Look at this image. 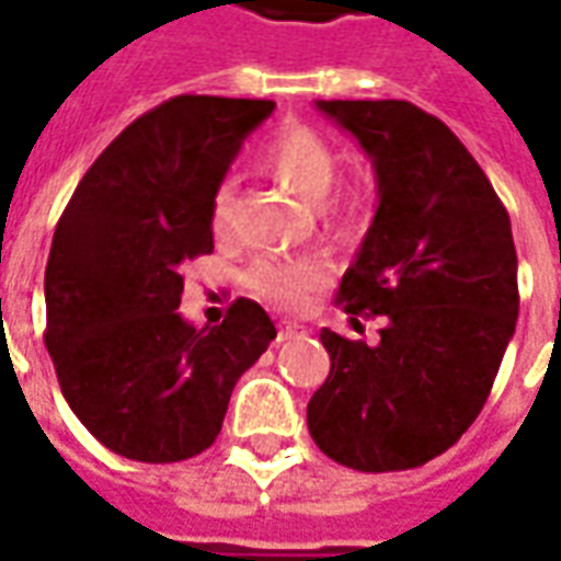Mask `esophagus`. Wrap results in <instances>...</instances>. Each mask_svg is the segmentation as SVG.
Listing matches in <instances>:
<instances>
[{"label": "esophagus", "instance_id": "esophagus-1", "mask_svg": "<svg viewBox=\"0 0 561 561\" xmlns=\"http://www.w3.org/2000/svg\"><path fill=\"white\" fill-rule=\"evenodd\" d=\"M297 336H306V330L300 328V324H294V321H282V324H279V342L297 340Z\"/></svg>", "mask_w": 561, "mask_h": 561}]
</instances>
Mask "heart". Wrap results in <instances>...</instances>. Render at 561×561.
<instances>
[{"label": "heart", "mask_w": 561, "mask_h": 561, "mask_svg": "<svg viewBox=\"0 0 561 561\" xmlns=\"http://www.w3.org/2000/svg\"><path fill=\"white\" fill-rule=\"evenodd\" d=\"M261 164L270 176L288 185L304 201H321L336 176V149L318 128L304 123H285L276 128L261 149ZM366 185L348 180L336 195L324 201L321 216L328 228L340 237H354L366 225ZM209 228L216 240H228L233 228V185L219 183L209 201ZM330 279V264L318 255L279 257L264 255L249 267V288L261 300L282 309H304Z\"/></svg>", "instance_id": "b5f03b06"}]
</instances>
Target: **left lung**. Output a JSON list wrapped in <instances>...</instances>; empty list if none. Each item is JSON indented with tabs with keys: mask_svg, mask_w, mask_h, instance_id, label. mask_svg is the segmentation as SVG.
<instances>
[{
	"mask_svg": "<svg viewBox=\"0 0 561 561\" xmlns=\"http://www.w3.org/2000/svg\"><path fill=\"white\" fill-rule=\"evenodd\" d=\"M373 159L376 219L345 270V312L381 340L321 330L330 376L306 423L357 471L417 469L481 414L519 312L511 219L471 152L412 102H316Z\"/></svg>",
	"mask_w": 561,
	"mask_h": 561,
	"instance_id": "8db88e82",
	"label": "left lung"
}]
</instances>
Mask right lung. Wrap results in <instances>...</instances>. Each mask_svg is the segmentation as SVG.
Returning a JSON list of instances; mask_svg holds the SVG:
<instances>
[{
    "instance_id": "add662e5",
    "label": "right lung",
    "mask_w": 561,
    "mask_h": 561,
    "mask_svg": "<svg viewBox=\"0 0 561 561\" xmlns=\"http://www.w3.org/2000/svg\"><path fill=\"white\" fill-rule=\"evenodd\" d=\"M273 107L219 95L152 107L92 161L56 225L44 345L71 412L119 457L180 462L207 450L237 378L276 340L245 297L213 328L180 316V270L213 252V192Z\"/></svg>"
}]
</instances>
